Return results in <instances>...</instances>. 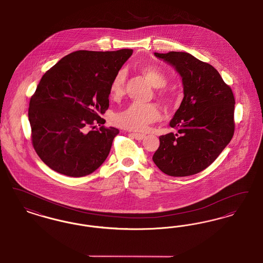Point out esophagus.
Returning <instances> with one entry per match:
<instances>
[{"instance_id":"34e87169","label":"esophagus","mask_w":263,"mask_h":263,"mask_svg":"<svg viewBox=\"0 0 263 263\" xmlns=\"http://www.w3.org/2000/svg\"><path fill=\"white\" fill-rule=\"evenodd\" d=\"M133 137L135 138L136 140H138V141H141V140H143L144 138H145V134H141V133H132L131 134Z\"/></svg>"}]
</instances>
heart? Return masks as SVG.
I'll return each instance as SVG.
<instances>
[{"instance_id":"heart-1","label":"heart","mask_w":263,"mask_h":263,"mask_svg":"<svg viewBox=\"0 0 263 263\" xmlns=\"http://www.w3.org/2000/svg\"><path fill=\"white\" fill-rule=\"evenodd\" d=\"M139 71L144 76L154 88H159L157 95L161 99H166L167 92L163 87L167 84V77L163 70L157 65H144L139 68ZM125 70H119L111 80L109 91L114 99L121 98L125 91L126 83ZM160 118V111L157 105L153 103L142 104L132 103L126 109L116 113L113 118L114 125L120 128L132 130V131H143L148 128V126L154 123Z\"/></svg>"}]
</instances>
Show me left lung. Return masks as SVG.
Masks as SVG:
<instances>
[{
    "mask_svg": "<svg viewBox=\"0 0 263 263\" xmlns=\"http://www.w3.org/2000/svg\"><path fill=\"white\" fill-rule=\"evenodd\" d=\"M182 78L183 100L170 125L176 133L160 137L153 156L165 175L198 174L218 158L235 132V98L219 72L186 52L155 53Z\"/></svg>",
    "mask_w": 263,
    "mask_h": 263,
    "instance_id": "obj_1",
    "label": "left lung"
}]
</instances>
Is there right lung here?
Listing matches in <instances>:
<instances>
[{"label":"right lung","mask_w":263,"mask_h":263,"mask_svg":"<svg viewBox=\"0 0 263 263\" xmlns=\"http://www.w3.org/2000/svg\"><path fill=\"white\" fill-rule=\"evenodd\" d=\"M132 53L75 51L42 76L28 119L32 146L53 171L81 177L106 160L119 130L103 125L95 130V125L104 124L100 114L109 106L110 82Z\"/></svg>","instance_id":"obj_1"}]
</instances>
